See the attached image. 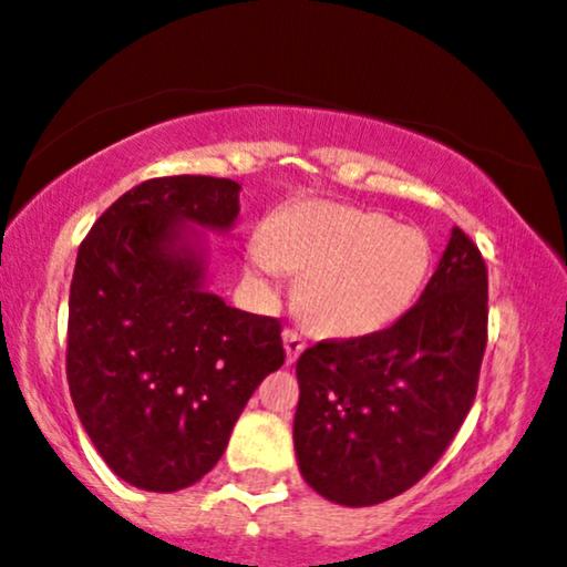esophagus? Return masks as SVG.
<instances>
[{"mask_svg": "<svg viewBox=\"0 0 567 567\" xmlns=\"http://www.w3.org/2000/svg\"><path fill=\"white\" fill-rule=\"evenodd\" d=\"M282 341H285V351H288V362H296L298 354L306 349V338L298 333V330L288 328L282 333Z\"/></svg>", "mask_w": 567, "mask_h": 567, "instance_id": "esophagus-1", "label": "esophagus"}]
</instances>
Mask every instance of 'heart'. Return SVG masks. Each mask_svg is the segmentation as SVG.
<instances>
[{
  "instance_id": "b5f03b06",
  "label": "heart",
  "mask_w": 567,
  "mask_h": 567,
  "mask_svg": "<svg viewBox=\"0 0 567 567\" xmlns=\"http://www.w3.org/2000/svg\"><path fill=\"white\" fill-rule=\"evenodd\" d=\"M256 275H303L309 320L333 336L389 328L424 288L432 247L424 231L336 202H296L252 234Z\"/></svg>"
}]
</instances>
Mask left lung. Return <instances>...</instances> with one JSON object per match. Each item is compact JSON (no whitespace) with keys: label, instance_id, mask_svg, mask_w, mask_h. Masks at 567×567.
<instances>
[{"label":"left lung","instance_id":"obj_1","mask_svg":"<svg viewBox=\"0 0 567 567\" xmlns=\"http://www.w3.org/2000/svg\"><path fill=\"white\" fill-rule=\"evenodd\" d=\"M485 343L487 269L455 226L419 303L392 328L298 357L292 440L306 483L343 506L413 487L464 424Z\"/></svg>","mask_w":567,"mask_h":567}]
</instances>
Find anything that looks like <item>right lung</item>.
I'll return each instance as SVG.
<instances>
[{
    "instance_id": "add662e5",
    "label": "right lung",
    "mask_w": 567,
    "mask_h": 567,
    "mask_svg": "<svg viewBox=\"0 0 567 567\" xmlns=\"http://www.w3.org/2000/svg\"><path fill=\"white\" fill-rule=\"evenodd\" d=\"M237 213V181L152 178L122 194L76 252L69 392L101 458L141 491L205 477L250 394L285 362L279 320L202 285L188 224L229 231Z\"/></svg>"
}]
</instances>
